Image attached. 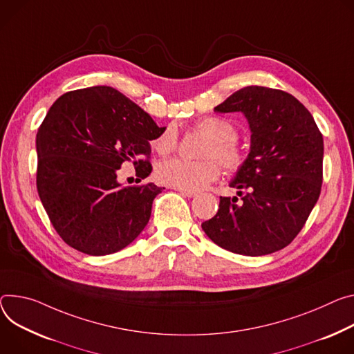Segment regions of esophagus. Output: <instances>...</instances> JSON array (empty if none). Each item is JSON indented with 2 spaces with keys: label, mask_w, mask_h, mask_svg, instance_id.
I'll return each instance as SVG.
<instances>
[{
  "label": "esophagus",
  "mask_w": 354,
  "mask_h": 354,
  "mask_svg": "<svg viewBox=\"0 0 354 354\" xmlns=\"http://www.w3.org/2000/svg\"><path fill=\"white\" fill-rule=\"evenodd\" d=\"M176 190L179 192V194H182L183 196H187V198H195L198 195V192H195V190H185V189H178V187H176Z\"/></svg>",
  "instance_id": "1"
}]
</instances>
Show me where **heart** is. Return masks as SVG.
Instances as JSON below:
<instances>
[{
	"label": "heart",
	"instance_id": "b5f03b06",
	"mask_svg": "<svg viewBox=\"0 0 354 354\" xmlns=\"http://www.w3.org/2000/svg\"><path fill=\"white\" fill-rule=\"evenodd\" d=\"M198 130L210 138L203 151L206 159L189 160L172 158L160 162L156 169L158 179L169 186L185 190H201L220 176V165L230 174L241 169L245 162V153L237 144L239 130L227 118L218 115L205 117L198 124ZM178 130L175 125H167L151 142L159 155H168L178 147Z\"/></svg>",
	"mask_w": 354,
	"mask_h": 354
}]
</instances>
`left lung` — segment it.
Wrapping results in <instances>:
<instances>
[{
  "mask_svg": "<svg viewBox=\"0 0 354 354\" xmlns=\"http://www.w3.org/2000/svg\"><path fill=\"white\" fill-rule=\"evenodd\" d=\"M241 111L251 130L244 165L230 182L237 198H220L214 217L202 223L218 247L241 255L282 250L305 226L324 180V137L292 94L247 86L214 107Z\"/></svg>",
  "mask_w": 354,
  "mask_h": 354,
  "instance_id": "left-lung-1",
  "label": "left lung"
}]
</instances>
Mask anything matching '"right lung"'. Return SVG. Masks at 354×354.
I'll return each mask as SVG.
<instances>
[{
  "instance_id": "right-lung-1",
  "label": "right lung",
  "mask_w": 354,
  "mask_h": 354,
  "mask_svg": "<svg viewBox=\"0 0 354 354\" xmlns=\"http://www.w3.org/2000/svg\"><path fill=\"white\" fill-rule=\"evenodd\" d=\"M164 128L109 86L73 90L52 104L37 134V187L68 245L107 255L140 236L162 187H124L117 171L131 162L140 182L145 179L152 171L149 141Z\"/></svg>"
}]
</instances>
